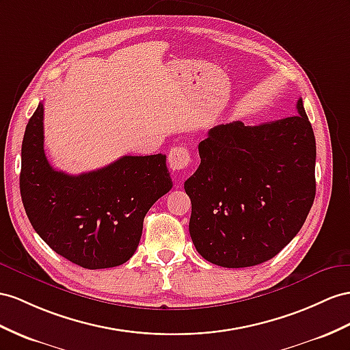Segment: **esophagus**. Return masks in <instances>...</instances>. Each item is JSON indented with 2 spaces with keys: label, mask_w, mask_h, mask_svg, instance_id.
I'll use <instances>...</instances> for the list:
<instances>
[{
  "label": "esophagus",
  "mask_w": 350,
  "mask_h": 350,
  "mask_svg": "<svg viewBox=\"0 0 350 350\" xmlns=\"http://www.w3.org/2000/svg\"><path fill=\"white\" fill-rule=\"evenodd\" d=\"M192 159H191V154L187 148L182 146H174L172 150H170L168 154V164L170 168L173 170V172H178V170H185L191 165Z\"/></svg>",
  "instance_id": "1"
}]
</instances>
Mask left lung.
Segmentation results:
<instances>
[{
    "mask_svg": "<svg viewBox=\"0 0 350 350\" xmlns=\"http://www.w3.org/2000/svg\"><path fill=\"white\" fill-rule=\"evenodd\" d=\"M295 107L299 115L272 122L216 125L198 145L185 191L191 238L210 263L260 265L301 229L315 200L317 143L301 98Z\"/></svg>",
    "mask_w": 350,
    "mask_h": 350,
    "instance_id": "obj_1",
    "label": "left lung"
}]
</instances>
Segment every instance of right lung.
Wrapping results in <instances>:
<instances>
[{"instance_id":"right-lung-1","label":"right lung","mask_w":350,"mask_h":350,"mask_svg":"<svg viewBox=\"0 0 350 350\" xmlns=\"http://www.w3.org/2000/svg\"><path fill=\"white\" fill-rule=\"evenodd\" d=\"M44 105L26 125L21 195L32 228L51 250L85 269L125 263L136 252L143 219L173 187L165 155H125L70 176L44 154Z\"/></svg>"}]
</instances>
